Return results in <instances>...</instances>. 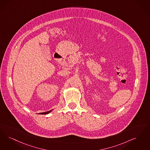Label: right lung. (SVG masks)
<instances>
[{
    "instance_id": "right-lung-1",
    "label": "right lung",
    "mask_w": 150,
    "mask_h": 150,
    "mask_svg": "<svg viewBox=\"0 0 150 150\" xmlns=\"http://www.w3.org/2000/svg\"><path fill=\"white\" fill-rule=\"evenodd\" d=\"M52 110H50V111H48V112H43V113H40V114H48L49 113H50L51 112Z\"/></svg>"
}]
</instances>
